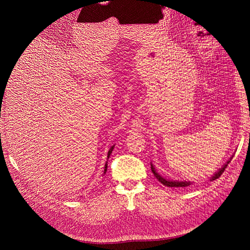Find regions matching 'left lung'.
Masks as SVG:
<instances>
[{
	"instance_id": "obj_1",
	"label": "left lung",
	"mask_w": 250,
	"mask_h": 250,
	"mask_svg": "<svg viewBox=\"0 0 250 250\" xmlns=\"http://www.w3.org/2000/svg\"><path fill=\"white\" fill-rule=\"evenodd\" d=\"M230 160H231V159H230ZM229 162H230V161H228L221 169H219V171H217V172L212 176L211 180H215V179L219 178V177L222 175V173L225 171V168L227 167V165H228ZM151 169H152V172H153L154 176H155L157 179H158V180L162 183V185H164V186H166V187H168V188H187V187H189V186L191 185L190 181H176V180H170V179L164 178L163 176H161L158 172L156 171L155 167H154L152 164H151Z\"/></svg>"
}]
</instances>
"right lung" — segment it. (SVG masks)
<instances>
[{
  "label": "right lung",
  "instance_id": "1",
  "mask_svg": "<svg viewBox=\"0 0 250 250\" xmlns=\"http://www.w3.org/2000/svg\"><path fill=\"white\" fill-rule=\"evenodd\" d=\"M113 148H114V145L109 149V151H108V153H107V159L109 158V156H110V154H111ZM106 170H107V162H106V164H105V167H104V173H106Z\"/></svg>",
  "mask_w": 250,
  "mask_h": 250
}]
</instances>
